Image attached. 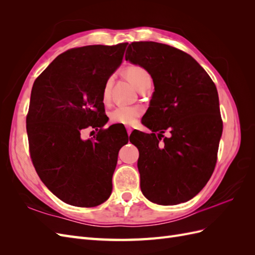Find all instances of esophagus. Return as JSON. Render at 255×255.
Instances as JSON below:
<instances>
[{
    "mask_svg": "<svg viewBox=\"0 0 255 255\" xmlns=\"http://www.w3.org/2000/svg\"><path fill=\"white\" fill-rule=\"evenodd\" d=\"M127 130H128V134L129 135L130 133H132V128H127Z\"/></svg>",
    "mask_w": 255,
    "mask_h": 255,
    "instance_id": "obj_1",
    "label": "esophagus"
}]
</instances>
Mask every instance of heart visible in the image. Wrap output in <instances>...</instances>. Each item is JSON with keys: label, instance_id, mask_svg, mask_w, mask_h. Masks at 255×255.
Returning <instances> with one entry per match:
<instances>
[{"label": "heart", "instance_id": "heart-1", "mask_svg": "<svg viewBox=\"0 0 255 255\" xmlns=\"http://www.w3.org/2000/svg\"><path fill=\"white\" fill-rule=\"evenodd\" d=\"M127 76L134 86L139 90L145 84L151 83V74L145 68L139 65H130L127 68ZM113 87V78L106 80L102 90V101L104 104L110 103ZM141 115V109L137 106H118L110 113V120L115 125L133 126Z\"/></svg>", "mask_w": 255, "mask_h": 255}]
</instances>
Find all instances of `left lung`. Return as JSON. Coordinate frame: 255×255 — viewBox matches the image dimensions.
I'll use <instances>...</instances> for the list:
<instances>
[{
	"label": "left lung",
	"instance_id": "obj_1",
	"mask_svg": "<svg viewBox=\"0 0 255 255\" xmlns=\"http://www.w3.org/2000/svg\"><path fill=\"white\" fill-rule=\"evenodd\" d=\"M126 59L148 70L155 90L143 121L152 133L129 137L142 151L137 166L142 194L160 205L186 202L205 186L217 163L222 134L217 88L189 54L168 44L132 42ZM166 129L170 137H163Z\"/></svg>",
	"mask_w": 255,
	"mask_h": 255
}]
</instances>
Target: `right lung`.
I'll list each match as a JSON object with an SVG mask.
<instances>
[{"label": "right lung", "instance_id": "obj_1", "mask_svg": "<svg viewBox=\"0 0 255 255\" xmlns=\"http://www.w3.org/2000/svg\"><path fill=\"white\" fill-rule=\"evenodd\" d=\"M128 42L86 45L61 53L34 82L26 116L29 154L37 174L61 201L92 207L113 189L118 152L125 143L103 128L102 90L117 69ZM98 130L84 141L81 130Z\"/></svg>", "mask_w": 255, "mask_h": 255}]
</instances>
